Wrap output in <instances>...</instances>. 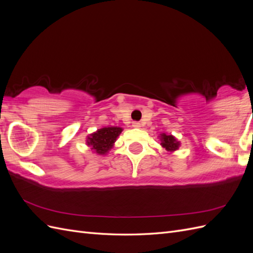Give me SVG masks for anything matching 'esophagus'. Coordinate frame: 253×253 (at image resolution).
Returning <instances> with one entry per match:
<instances>
[{"mask_svg": "<svg viewBox=\"0 0 253 253\" xmlns=\"http://www.w3.org/2000/svg\"><path fill=\"white\" fill-rule=\"evenodd\" d=\"M133 126L136 128H139L141 126V124L140 122H133Z\"/></svg>", "mask_w": 253, "mask_h": 253, "instance_id": "34e87169", "label": "esophagus"}]
</instances>
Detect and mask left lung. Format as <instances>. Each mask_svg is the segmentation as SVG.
<instances>
[{"mask_svg":"<svg viewBox=\"0 0 253 253\" xmlns=\"http://www.w3.org/2000/svg\"><path fill=\"white\" fill-rule=\"evenodd\" d=\"M158 137L160 140V145H162L168 153H170V154L179 149L180 142L176 139V137H174L173 135H168L166 133H163Z\"/></svg>","mask_w":253,"mask_h":253,"instance_id":"left-lung-1","label":"left lung"}]
</instances>
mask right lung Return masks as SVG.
<instances>
[{
  "label": "right lung",
  "mask_w": 253,
  "mask_h": 253,
  "mask_svg": "<svg viewBox=\"0 0 253 253\" xmlns=\"http://www.w3.org/2000/svg\"><path fill=\"white\" fill-rule=\"evenodd\" d=\"M124 131L119 126H104L87 136L86 144L98 155H106L114 147L118 136Z\"/></svg>",
  "instance_id": "right-lung-1"
}]
</instances>
